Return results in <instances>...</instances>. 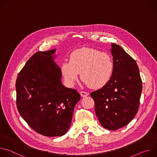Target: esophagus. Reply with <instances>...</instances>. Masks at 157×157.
I'll use <instances>...</instances> for the list:
<instances>
[{"mask_svg": "<svg viewBox=\"0 0 157 157\" xmlns=\"http://www.w3.org/2000/svg\"><path fill=\"white\" fill-rule=\"evenodd\" d=\"M80 95L82 96V97H86L87 96L89 95V94L85 91H81L80 92Z\"/></svg>", "mask_w": 157, "mask_h": 157, "instance_id": "esophagus-1", "label": "esophagus"}]
</instances>
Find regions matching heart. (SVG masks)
Here are the masks:
<instances>
[{
  "instance_id": "heart-1",
  "label": "heart",
  "mask_w": 157,
  "mask_h": 157,
  "mask_svg": "<svg viewBox=\"0 0 157 157\" xmlns=\"http://www.w3.org/2000/svg\"><path fill=\"white\" fill-rule=\"evenodd\" d=\"M114 71V63L106 53L84 48L75 50L61 67V73L66 82L73 85L78 79L79 73L84 84L99 89L110 80Z\"/></svg>"
}]
</instances>
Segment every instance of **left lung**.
<instances>
[{"mask_svg":"<svg viewBox=\"0 0 157 157\" xmlns=\"http://www.w3.org/2000/svg\"><path fill=\"white\" fill-rule=\"evenodd\" d=\"M114 71L109 82L91 93L95 113L107 129L116 130L127 125L137 114L142 82L136 61L118 44H111Z\"/></svg>","mask_w":157,"mask_h":157,"instance_id":"obj_1","label":"left lung"}]
</instances>
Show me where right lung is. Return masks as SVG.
Here are the masks:
<instances>
[{
  "mask_svg": "<svg viewBox=\"0 0 157 157\" xmlns=\"http://www.w3.org/2000/svg\"><path fill=\"white\" fill-rule=\"evenodd\" d=\"M55 51L33 55L18 73L15 84L19 114L32 129L47 137H60L67 132L81 98L76 89L62 84L61 69L53 59Z\"/></svg>",
  "mask_w": 157,
  "mask_h": 157,
  "instance_id": "right-lung-1",
  "label": "right lung"
}]
</instances>
